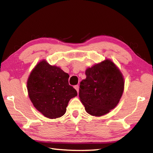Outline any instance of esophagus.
<instances>
[{
	"mask_svg": "<svg viewBox=\"0 0 153 153\" xmlns=\"http://www.w3.org/2000/svg\"><path fill=\"white\" fill-rule=\"evenodd\" d=\"M74 88H76V90L77 91V93H79V85H76L75 87H74Z\"/></svg>",
	"mask_w": 153,
	"mask_h": 153,
	"instance_id": "1",
	"label": "esophagus"
}]
</instances>
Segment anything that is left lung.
<instances>
[{"instance_id": "obj_1", "label": "left lung", "mask_w": 153, "mask_h": 153, "mask_svg": "<svg viewBox=\"0 0 153 153\" xmlns=\"http://www.w3.org/2000/svg\"><path fill=\"white\" fill-rule=\"evenodd\" d=\"M85 74L80 83V100L90 115H104L115 108L122 97V74L112 61L105 60L87 69Z\"/></svg>"}]
</instances>
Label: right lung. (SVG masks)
Here are the masks:
<instances>
[{"mask_svg": "<svg viewBox=\"0 0 153 153\" xmlns=\"http://www.w3.org/2000/svg\"><path fill=\"white\" fill-rule=\"evenodd\" d=\"M69 75L57 66L40 62L32 71L27 81L28 96L34 106L45 117H62L71 98L77 95L68 83Z\"/></svg>", "mask_w": 153, "mask_h": 153, "instance_id": "1", "label": "right lung"}]
</instances>
